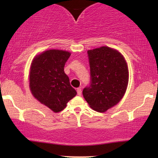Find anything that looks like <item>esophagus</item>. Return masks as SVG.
<instances>
[{"label": "esophagus", "instance_id": "obj_1", "mask_svg": "<svg viewBox=\"0 0 158 158\" xmlns=\"http://www.w3.org/2000/svg\"><path fill=\"white\" fill-rule=\"evenodd\" d=\"M77 94L79 96H81V88H77Z\"/></svg>", "mask_w": 158, "mask_h": 158}]
</instances>
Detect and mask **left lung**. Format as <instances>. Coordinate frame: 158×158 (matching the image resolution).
<instances>
[{"mask_svg":"<svg viewBox=\"0 0 158 158\" xmlns=\"http://www.w3.org/2000/svg\"><path fill=\"white\" fill-rule=\"evenodd\" d=\"M90 84L83 89L85 99L98 112H105L117 105L128 86L126 61L117 50L102 48L88 50Z\"/></svg>","mask_w":158,"mask_h":158,"instance_id":"8db88e82","label":"left lung"}]
</instances>
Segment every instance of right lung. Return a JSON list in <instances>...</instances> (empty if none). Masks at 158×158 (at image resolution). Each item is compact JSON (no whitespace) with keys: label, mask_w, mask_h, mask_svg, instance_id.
Here are the masks:
<instances>
[{"label":"right lung","mask_w":158,"mask_h":158,"mask_svg":"<svg viewBox=\"0 0 158 158\" xmlns=\"http://www.w3.org/2000/svg\"><path fill=\"white\" fill-rule=\"evenodd\" d=\"M70 53L59 50H47L32 61L30 88L34 97L52 111L59 112L77 95L64 71Z\"/></svg>","instance_id":"right-lung-1"}]
</instances>
